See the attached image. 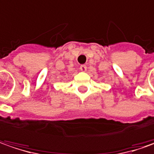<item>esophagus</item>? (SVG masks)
<instances>
[{
	"label": "esophagus",
	"mask_w": 154,
	"mask_h": 154,
	"mask_svg": "<svg viewBox=\"0 0 154 154\" xmlns=\"http://www.w3.org/2000/svg\"><path fill=\"white\" fill-rule=\"evenodd\" d=\"M80 71H82V72H86V71H87V66H86L85 65L80 66Z\"/></svg>",
	"instance_id": "34e87169"
}]
</instances>
